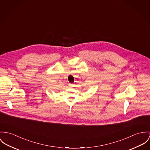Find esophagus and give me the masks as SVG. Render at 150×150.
Masks as SVG:
<instances>
[{"label":"esophagus","mask_w":150,"mask_h":150,"mask_svg":"<svg viewBox=\"0 0 150 150\" xmlns=\"http://www.w3.org/2000/svg\"><path fill=\"white\" fill-rule=\"evenodd\" d=\"M69 87H72L73 86V84H72V83H69Z\"/></svg>","instance_id":"34e87169"}]
</instances>
